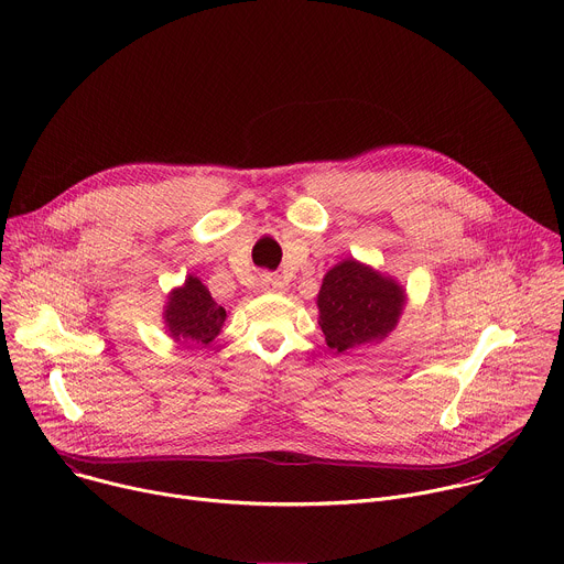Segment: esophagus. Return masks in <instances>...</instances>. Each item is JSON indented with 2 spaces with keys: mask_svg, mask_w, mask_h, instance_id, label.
<instances>
[{
  "mask_svg": "<svg viewBox=\"0 0 564 564\" xmlns=\"http://www.w3.org/2000/svg\"><path fill=\"white\" fill-rule=\"evenodd\" d=\"M261 290L263 292H283L285 290V281L279 274L263 272L261 274Z\"/></svg>",
  "mask_w": 564,
  "mask_h": 564,
  "instance_id": "esophagus-1",
  "label": "esophagus"
}]
</instances>
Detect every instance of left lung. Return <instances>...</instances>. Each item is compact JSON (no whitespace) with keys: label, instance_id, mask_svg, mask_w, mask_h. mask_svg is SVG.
Here are the masks:
<instances>
[{"label":"left lung","instance_id":"obj_1","mask_svg":"<svg viewBox=\"0 0 564 564\" xmlns=\"http://www.w3.org/2000/svg\"><path fill=\"white\" fill-rule=\"evenodd\" d=\"M316 305L328 348L346 352L383 339L397 326L404 290L357 261H344L326 274Z\"/></svg>","mask_w":564,"mask_h":564}]
</instances>
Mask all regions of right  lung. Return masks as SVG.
Masks as SVG:
<instances>
[{
  "mask_svg": "<svg viewBox=\"0 0 564 564\" xmlns=\"http://www.w3.org/2000/svg\"><path fill=\"white\" fill-rule=\"evenodd\" d=\"M225 316V307L212 299L209 290L196 276H189L185 285L170 296L165 312L170 333L176 341H194L200 346H209L216 339Z\"/></svg>",
  "mask_w": 564,
  "mask_h": 564,
  "instance_id": "right-lung-1",
  "label": "right lung"
}]
</instances>
